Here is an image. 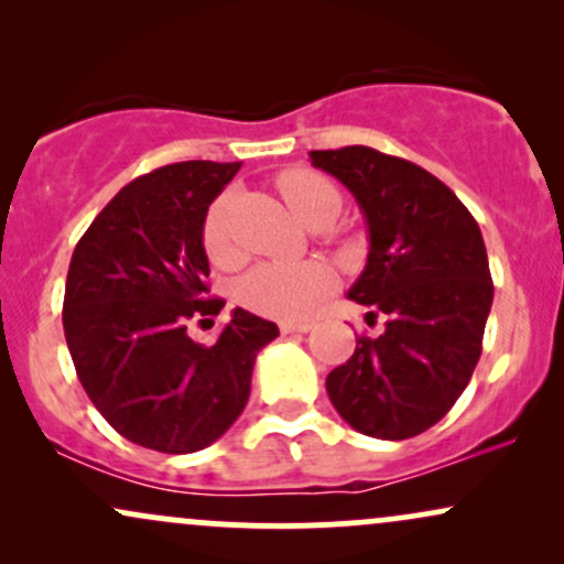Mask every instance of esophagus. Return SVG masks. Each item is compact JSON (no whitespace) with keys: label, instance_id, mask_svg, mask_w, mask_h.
I'll use <instances>...</instances> for the list:
<instances>
[{"label":"esophagus","instance_id":"obj_1","mask_svg":"<svg viewBox=\"0 0 564 564\" xmlns=\"http://www.w3.org/2000/svg\"><path fill=\"white\" fill-rule=\"evenodd\" d=\"M283 334H307L310 323H281Z\"/></svg>","mask_w":564,"mask_h":564}]
</instances>
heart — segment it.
<instances>
[{
    "label": "heart",
    "instance_id": "1",
    "mask_svg": "<svg viewBox=\"0 0 564 564\" xmlns=\"http://www.w3.org/2000/svg\"><path fill=\"white\" fill-rule=\"evenodd\" d=\"M278 191L286 198L289 209L310 228H326L341 209V196L332 180L302 166L283 172L278 177ZM230 193H223L204 219L206 254L225 268L241 260V249L230 228ZM332 289L334 273L323 262H262L241 278L236 296L246 310L264 318L302 321Z\"/></svg>",
    "mask_w": 564,
    "mask_h": 564
}]
</instances>
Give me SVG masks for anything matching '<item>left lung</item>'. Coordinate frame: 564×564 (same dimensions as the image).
Listing matches in <instances>:
<instances>
[{
	"mask_svg": "<svg viewBox=\"0 0 564 564\" xmlns=\"http://www.w3.org/2000/svg\"><path fill=\"white\" fill-rule=\"evenodd\" d=\"M358 200L368 228L352 302L387 318L360 336L326 392L339 416L379 440L422 435L467 390L494 304L480 225L435 174L366 145L310 151Z\"/></svg>",
	"mask_w": 564,
	"mask_h": 564,
	"instance_id": "left-lung-1",
	"label": "left lung"
}]
</instances>
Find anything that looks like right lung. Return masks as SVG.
<instances>
[{
  "mask_svg": "<svg viewBox=\"0 0 564 564\" xmlns=\"http://www.w3.org/2000/svg\"><path fill=\"white\" fill-rule=\"evenodd\" d=\"M241 161H180L121 187L70 257L63 332L84 392L121 437L196 453L241 416L257 352L275 323L232 310L212 347L187 336L204 300V219Z\"/></svg>",
  "mask_w": 564,
  "mask_h": 564,
  "instance_id": "obj_1",
  "label": "right lung"
}]
</instances>
